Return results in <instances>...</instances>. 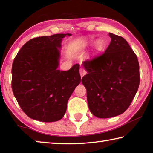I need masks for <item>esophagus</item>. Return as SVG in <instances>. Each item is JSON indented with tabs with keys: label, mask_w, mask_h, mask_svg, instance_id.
I'll return each mask as SVG.
<instances>
[{
	"label": "esophagus",
	"mask_w": 153,
	"mask_h": 153,
	"mask_svg": "<svg viewBox=\"0 0 153 153\" xmlns=\"http://www.w3.org/2000/svg\"><path fill=\"white\" fill-rule=\"evenodd\" d=\"M79 74H80V76H81V77H82L85 74H86V71L85 70L84 68H81V69H80V70H79Z\"/></svg>",
	"instance_id": "obj_1"
}]
</instances>
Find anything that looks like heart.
<instances>
[{"label": "heart", "mask_w": 153, "mask_h": 153, "mask_svg": "<svg viewBox=\"0 0 153 153\" xmlns=\"http://www.w3.org/2000/svg\"><path fill=\"white\" fill-rule=\"evenodd\" d=\"M102 46V43L101 41H97V44H96V46H97V48H100Z\"/></svg>", "instance_id": "b5f03b06"}]
</instances>
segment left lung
<instances>
[{"instance_id": "1", "label": "left lung", "mask_w": 153, "mask_h": 153, "mask_svg": "<svg viewBox=\"0 0 153 153\" xmlns=\"http://www.w3.org/2000/svg\"><path fill=\"white\" fill-rule=\"evenodd\" d=\"M104 53L83 62L88 74L82 82L90 112L98 118L117 116L128 109L138 91L139 63L127 41L109 33Z\"/></svg>"}]
</instances>
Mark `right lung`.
Returning <instances> with one entry per match:
<instances>
[{"label": "right lung", "mask_w": 153, "mask_h": 153, "mask_svg": "<svg viewBox=\"0 0 153 153\" xmlns=\"http://www.w3.org/2000/svg\"><path fill=\"white\" fill-rule=\"evenodd\" d=\"M71 33L30 40L18 52L12 65L11 86L18 104L28 117L43 122L63 118L67 104L81 82L79 65L57 69L61 41Z\"/></svg>", "instance_id": "obj_1"}]
</instances>
